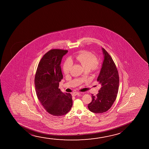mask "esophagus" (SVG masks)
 I'll return each mask as SVG.
<instances>
[{"instance_id": "obj_1", "label": "esophagus", "mask_w": 149, "mask_h": 149, "mask_svg": "<svg viewBox=\"0 0 149 149\" xmlns=\"http://www.w3.org/2000/svg\"><path fill=\"white\" fill-rule=\"evenodd\" d=\"M80 94V93H79V92H75V93H73L72 95H73V96H76L77 95H79Z\"/></svg>"}]
</instances>
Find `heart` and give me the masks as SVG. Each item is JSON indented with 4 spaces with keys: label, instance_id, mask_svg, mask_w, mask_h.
I'll use <instances>...</instances> for the list:
<instances>
[{
    "label": "heart",
    "instance_id": "1",
    "mask_svg": "<svg viewBox=\"0 0 149 149\" xmlns=\"http://www.w3.org/2000/svg\"><path fill=\"white\" fill-rule=\"evenodd\" d=\"M73 59L81 65L84 70L92 69L98 70L100 65L98 64V58L96 55L87 51H82L75 55ZM72 62L70 59H67L63 63V71L64 73L67 74L70 72Z\"/></svg>",
    "mask_w": 149,
    "mask_h": 149
}]
</instances>
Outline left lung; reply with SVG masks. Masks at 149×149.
<instances>
[{
    "label": "left lung",
    "mask_w": 149,
    "mask_h": 149,
    "mask_svg": "<svg viewBox=\"0 0 149 149\" xmlns=\"http://www.w3.org/2000/svg\"><path fill=\"white\" fill-rule=\"evenodd\" d=\"M104 59L97 81L101 87L96 96L92 94V102L88 109L94 113H101L110 109L116 99L119 86V76L112 57L102 48Z\"/></svg>",
    "instance_id": "8db88e82"
}]
</instances>
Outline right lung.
I'll list each match as a JSON object with an SVG mask.
<instances>
[{
	"label": "right lung",
	"instance_id": "1",
	"mask_svg": "<svg viewBox=\"0 0 149 149\" xmlns=\"http://www.w3.org/2000/svg\"><path fill=\"white\" fill-rule=\"evenodd\" d=\"M68 50L52 49L43 56L39 63L35 78L38 98L47 112L54 116L67 114L73 102L70 93H63L58 88L63 78L61 60Z\"/></svg>",
	"mask_w": 149,
	"mask_h": 149
}]
</instances>
